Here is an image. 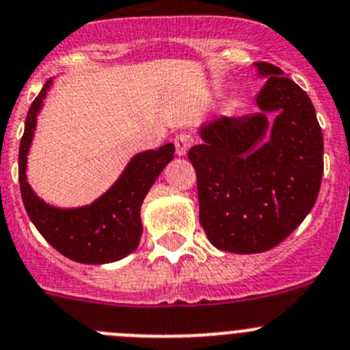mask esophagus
<instances>
[{
    "mask_svg": "<svg viewBox=\"0 0 350 350\" xmlns=\"http://www.w3.org/2000/svg\"><path fill=\"white\" fill-rule=\"evenodd\" d=\"M174 145H176V153L179 157H185L188 153V150L195 145V138L188 133H181V135L176 136L174 139Z\"/></svg>",
    "mask_w": 350,
    "mask_h": 350,
    "instance_id": "34e87169",
    "label": "esophagus"
}]
</instances>
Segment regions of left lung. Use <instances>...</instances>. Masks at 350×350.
Here are the masks:
<instances>
[{"label":"left lung","instance_id":"left-lung-1","mask_svg":"<svg viewBox=\"0 0 350 350\" xmlns=\"http://www.w3.org/2000/svg\"><path fill=\"white\" fill-rule=\"evenodd\" d=\"M259 112L200 127L188 152L197 172L200 224L215 249L259 254L282 243L314 207L323 133L308 93L282 68L257 62Z\"/></svg>","mask_w":350,"mask_h":350}]
</instances>
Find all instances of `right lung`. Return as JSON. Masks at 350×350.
Here are the masks:
<instances>
[{"label": "right lung", "mask_w": 350, "mask_h": 350, "mask_svg": "<svg viewBox=\"0 0 350 350\" xmlns=\"http://www.w3.org/2000/svg\"><path fill=\"white\" fill-rule=\"evenodd\" d=\"M53 79L46 81L32 101L18 150V181L24 207L39 233L62 256L81 264L116 262L136 250L143 233L142 204L146 193L174 159V145L136 153L116 183L90 205L60 208L46 204L27 183V153L34 138L38 113Z\"/></svg>", "instance_id": "1"}]
</instances>
